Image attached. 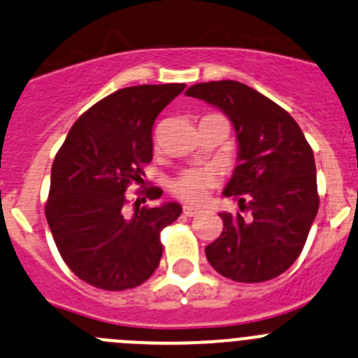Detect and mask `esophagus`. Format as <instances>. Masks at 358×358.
Here are the masks:
<instances>
[{
  "mask_svg": "<svg viewBox=\"0 0 358 358\" xmlns=\"http://www.w3.org/2000/svg\"><path fill=\"white\" fill-rule=\"evenodd\" d=\"M199 207H195V206H188V203H186L185 207H182V213H185V216H188V217H192V216H195V214H199Z\"/></svg>",
  "mask_w": 358,
  "mask_h": 358,
  "instance_id": "obj_1",
  "label": "esophagus"
}]
</instances>
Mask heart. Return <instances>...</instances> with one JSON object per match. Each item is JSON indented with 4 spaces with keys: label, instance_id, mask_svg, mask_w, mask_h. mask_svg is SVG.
<instances>
[{
    "label": "heart",
    "instance_id": "b5f03b06",
    "mask_svg": "<svg viewBox=\"0 0 358 358\" xmlns=\"http://www.w3.org/2000/svg\"><path fill=\"white\" fill-rule=\"evenodd\" d=\"M213 188V176L206 170H188L172 182V192L186 202H202Z\"/></svg>",
    "mask_w": 358,
    "mask_h": 358
}]
</instances>
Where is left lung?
<instances>
[{
  "label": "left lung",
  "instance_id": "left-lung-1",
  "mask_svg": "<svg viewBox=\"0 0 358 358\" xmlns=\"http://www.w3.org/2000/svg\"><path fill=\"white\" fill-rule=\"evenodd\" d=\"M186 94L232 121L239 151L223 195L250 210V216L220 214L223 232L206 248L207 260L239 283L283 274L301 255L318 213L311 145L285 108L246 84L214 80L195 84Z\"/></svg>",
  "mask_w": 358,
  "mask_h": 358
}]
</instances>
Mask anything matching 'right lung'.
Instances as JSON below:
<instances>
[{"instance_id":"right-lung-1","label":"right lung","mask_w":358,"mask_h":358,"mask_svg":"<svg viewBox=\"0 0 358 358\" xmlns=\"http://www.w3.org/2000/svg\"><path fill=\"white\" fill-rule=\"evenodd\" d=\"M185 84L124 87L94 103L71 126L50 170L45 216L57 251L77 278L101 290L148 281L162 260L159 232L181 216L166 202L124 216L126 188L152 159V124ZM149 188L151 200L162 196Z\"/></svg>"}]
</instances>
